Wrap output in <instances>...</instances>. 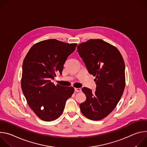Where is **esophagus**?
Instances as JSON below:
<instances>
[{
	"label": "esophagus",
	"instance_id": "esophagus-1",
	"mask_svg": "<svg viewBox=\"0 0 147 147\" xmlns=\"http://www.w3.org/2000/svg\"><path fill=\"white\" fill-rule=\"evenodd\" d=\"M74 90L76 92H81V89L80 88H75Z\"/></svg>",
	"mask_w": 147,
	"mask_h": 147
}]
</instances>
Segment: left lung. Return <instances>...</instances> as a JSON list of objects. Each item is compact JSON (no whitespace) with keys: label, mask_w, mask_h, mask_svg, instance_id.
<instances>
[{"label":"left lung","mask_w":147,"mask_h":147,"mask_svg":"<svg viewBox=\"0 0 147 147\" xmlns=\"http://www.w3.org/2000/svg\"><path fill=\"white\" fill-rule=\"evenodd\" d=\"M77 52L90 74L95 76L96 91L84 87L86 100L81 113L92 120L108 116L119 102L125 87V65L119 50L100 39H90L77 47Z\"/></svg>","instance_id":"1"}]
</instances>
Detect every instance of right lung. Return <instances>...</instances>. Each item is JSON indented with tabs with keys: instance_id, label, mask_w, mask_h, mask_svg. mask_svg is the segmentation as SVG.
I'll list each match as a JSON object with an SVG mask.
<instances>
[{
	"instance_id": "obj_1",
	"label": "right lung",
	"mask_w": 147,
	"mask_h": 147,
	"mask_svg": "<svg viewBox=\"0 0 147 147\" xmlns=\"http://www.w3.org/2000/svg\"><path fill=\"white\" fill-rule=\"evenodd\" d=\"M77 46L55 39L34 44L23 64L21 86L29 107L41 120L57 119L63 113L67 99L74 91L72 87H63L51 82L63 69L67 57Z\"/></svg>"
}]
</instances>
